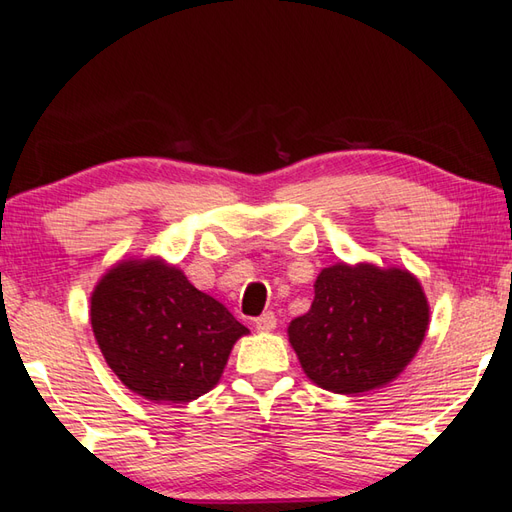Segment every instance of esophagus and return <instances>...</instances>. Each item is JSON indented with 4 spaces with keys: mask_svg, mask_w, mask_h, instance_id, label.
Here are the masks:
<instances>
[{
    "mask_svg": "<svg viewBox=\"0 0 512 512\" xmlns=\"http://www.w3.org/2000/svg\"><path fill=\"white\" fill-rule=\"evenodd\" d=\"M275 328H277V317L273 312H264L262 317L255 319V330L257 332L264 334V332H273Z\"/></svg>",
    "mask_w": 512,
    "mask_h": 512,
    "instance_id": "obj_1",
    "label": "esophagus"
}]
</instances>
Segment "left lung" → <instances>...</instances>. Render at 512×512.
I'll return each mask as SVG.
<instances>
[{
	"mask_svg": "<svg viewBox=\"0 0 512 512\" xmlns=\"http://www.w3.org/2000/svg\"><path fill=\"white\" fill-rule=\"evenodd\" d=\"M427 330L429 301L407 268L339 262L319 273L288 341L314 385L358 396L405 372Z\"/></svg>",
	"mask_w": 512,
	"mask_h": 512,
	"instance_id": "left-lung-1",
	"label": "left lung"
}]
</instances>
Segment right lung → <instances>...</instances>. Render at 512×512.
<instances>
[{
  "label": "right lung",
  "mask_w": 512,
  "mask_h": 512,
  "mask_svg": "<svg viewBox=\"0 0 512 512\" xmlns=\"http://www.w3.org/2000/svg\"><path fill=\"white\" fill-rule=\"evenodd\" d=\"M90 321L118 380L151 402H191L224 374L248 334L231 312L162 257L121 259L96 281Z\"/></svg>",
  "instance_id": "right-lung-1"
}]
</instances>
